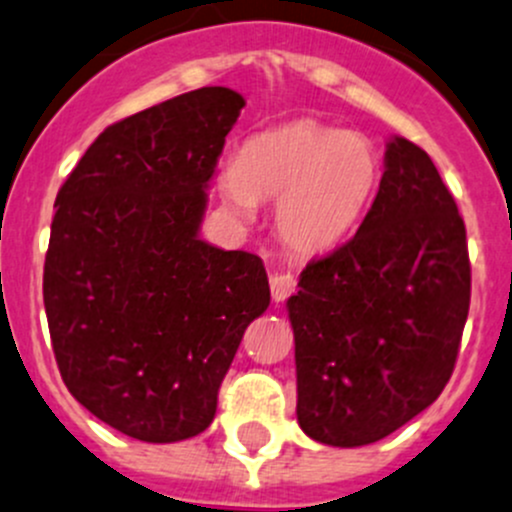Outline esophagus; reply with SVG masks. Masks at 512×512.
<instances>
[{"label": "esophagus", "instance_id": "1", "mask_svg": "<svg viewBox=\"0 0 512 512\" xmlns=\"http://www.w3.org/2000/svg\"><path fill=\"white\" fill-rule=\"evenodd\" d=\"M295 291V278L293 273L281 271V273H271V295L276 303H283Z\"/></svg>", "mask_w": 512, "mask_h": 512}]
</instances>
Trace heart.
Returning <instances> with one entry per match:
<instances>
[{
	"mask_svg": "<svg viewBox=\"0 0 512 512\" xmlns=\"http://www.w3.org/2000/svg\"><path fill=\"white\" fill-rule=\"evenodd\" d=\"M377 184V147L365 135L318 120H293L251 135L219 175L224 199L246 217L256 199H276L278 236L300 254H318L347 239Z\"/></svg>",
	"mask_w": 512,
	"mask_h": 512,
	"instance_id": "obj_1",
	"label": "heart"
}]
</instances>
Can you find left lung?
<instances>
[{"label": "left lung", "mask_w": 512, "mask_h": 512, "mask_svg": "<svg viewBox=\"0 0 512 512\" xmlns=\"http://www.w3.org/2000/svg\"><path fill=\"white\" fill-rule=\"evenodd\" d=\"M288 298L298 424L355 449L436 402L471 303L466 226L431 157L387 142L384 175L350 241L310 261Z\"/></svg>", "instance_id": "1"}]
</instances>
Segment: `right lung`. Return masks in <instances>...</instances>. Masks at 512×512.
I'll return each instance as SVG.
<instances>
[{
  "label": "right lung",
  "instance_id": "add662e5",
  "mask_svg": "<svg viewBox=\"0 0 512 512\" xmlns=\"http://www.w3.org/2000/svg\"><path fill=\"white\" fill-rule=\"evenodd\" d=\"M244 105L207 86L130 115L56 197L44 305L61 377L93 416L147 444L212 424L244 330L271 303L261 258L199 236Z\"/></svg>",
  "mask_w": 512,
  "mask_h": 512
}]
</instances>
